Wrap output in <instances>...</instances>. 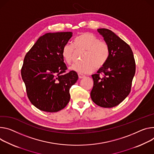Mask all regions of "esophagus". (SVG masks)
<instances>
[{
    "instance_id": "esophagus-1",
    "label": "esophagus",
    "mask_w": 154,
    "mask_h": 154,
    "mask_svg": "<svg viewBox=\"0 0 154 154\" xmlns=\"http://www.w3.org/2000/svg\"><path fill=\"white\" fill-rule=\"evenodd\" d=\"M78 75H79V79H83V78L85 77V76L84 75L81 74H79Z\"/></svg>"
}]
</instances>
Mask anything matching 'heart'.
<instances>
[{"label":"heart","mask_w":154,"mask_h":154,"mask_svg":"<svg viewBox=\"0 0 154 154\" xmlns=\"http://www.w3.org/2000/svg\"><path fill=\"white\" fill-rule=\"evenodd\" d=\"M74 45H65L62 50V57L65 63L70 64L73 61L75 48L77 51H85L83 62L73 64L71 67L79 74H89L93 73L96 68L101 69L109 57L110 50L107 43L91 32H82L78 35L74 39Z\"/></svg>","instance_id":"obj_1"}]
</instances>
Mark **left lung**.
<instances>
[{
    "mask_svg": "<svg viewBox=\"0 0 154 154\" xmlns=\"http://www.w3.org/2000/svg\"><path fill=\"white\" fill-rule=\"evenodd\" d=\"M97 31L107 43L110 54L104 66L92 75L94 85L91 97L97 106L113 107L122 103L131 91L136 71L135 60L129 45L112 31L104 28ZM101 75L103 76L100 77Z\"/></svg>",
    "mask_w": 154,
    "mask_h": 154,
    "instance_id": "left-lung-1",
    "label": "left lung"
}]
</instances>
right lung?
Instances as JSON below:
<instances>
[{
    "label": "right lung",
    "mask_w": 154,
    "mask_h": 154,
    "mask_svg": "<svg viewBox=\"0 0 154 154\" xmlns=\"http://www.w3.org/2000/svg\"><path fill=\"white\" fill-rule=\"evenodd\" d=\"M71 32L47 33L41 36L25 56L21 74L31 103L40 110L56 112L69 102V90L78 80L67 69L62 50Z\"/></svg>",
    "instance_id": "obj_1"
}]
</instances>
